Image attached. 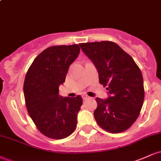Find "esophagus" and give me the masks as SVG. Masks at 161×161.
<instances>
[{"mask_svg":"<svg viewBox=\"0 0 161 161\" xmlns=\"http://www.w3.org/2000/svg\"><path fill=\"white\" fill-rule=\"evenodd\" d=\"M89 96L88 95H82V98H83V100H87V99H88L89 98Z\"/></svg>","mask_w":161,"mask_h":161,"instance_id":"obj_1","label":"esophagus"}]
</instances>
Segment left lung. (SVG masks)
I'll use <instances>...</instances> for the list:
<instances>
[{
	"label": "left lung",
	"instance_id": "left-lung-1",
	"mask_svg": "<svg viewBox=\"0 0 161 161\" xmlns=\"http://www.w3.org/2000/svg\"><path fill=\"white\" fill-rule=\"evenodd\" d=\"M107 86L109 97L96 98L94 111L97 123L110 133L124 132L138 118L145 98L142 72L132 57L113 42L79 44Z\"/></svg>",
	"mask_w": 161,
	"mask_h": 161
}]
</instances>
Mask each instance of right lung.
Wrapping results in <instances>:
<instances>
[{
    "mask_svg": "<svg viewBox=\"0 0 161 161\" xmlns=\"http://www.w3.org/2000/svg\"><path fill=\"white\" fill-rule=\"evenodd\" d=\"M79 52L78 45L47 47L36 57L25 75L23 92L28 113L37 129L50 138H66L76 128L82 97H63L59 86Z\"/></svg>",
    "mask_w": 161,
    "mask_h": 161,
    "instance_id": "add662e5",
    "label": "right lung"
}]
</instances>
